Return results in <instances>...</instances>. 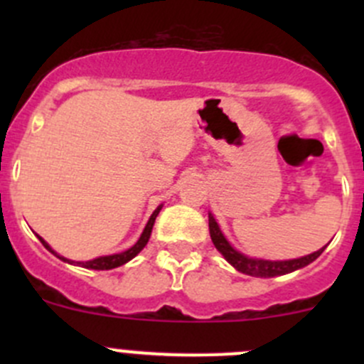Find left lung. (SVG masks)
<instances>
[{"instance_id": "1", "label": "left lung", "mask_w": 364, "mask_h": 364, "mask_svg": "<svg viewBox=\"0 0 364 364\" xmlns=\"http://www.w3.org/2000/svg\"><path fill=\"white\" fill-rule=\"evenodd\" d=\"M209 234H211L213 245L216 247V250L222 253L227 259V262L232 264L240 273L250 274V277H259V278H271V277H280V274L292 273V271L301 269V267L308 266L310 262H314L324 248L321 250L310 253V255H304L301 259H292V260H262V259H252V257L243 255L237 250H234L229 245V241L223 237L222 230H220L218 223L215 222L213 215L209 213Z\"/></svg>"}]
</instances>
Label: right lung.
Listing matches in <instances>:
<instances>
[{
    "label": "right lung",
    "mask_w": 364,
    "mask_h": 364,
    "mask_svg": "<svg viewBox=\"0 0 364 364\" xmlns=\"http://www.w3.org/2000/svg\"><path fill=\"white\" fill-rule=\"evenodd\" d=\"M160 209H161V205H159V208H156L155 211H153L151 218H149V222H148V225H146V229H144V232H142V236L139 237V241H137V243H135L134 247H132V248H128L127 252L116 253V255H105V257H98V259L87 260V262H77V264H79V266H82V267H87V269H98V271H104V269H114V267H117V266H123V264H127L128 260H132V259H134V257L137 255V253L141 252L142 248L146 247V243H148L149 236H151L153 223H155L156 216H159V213H160ZM40 241H42V243H43V247H46L47 250H50V252H53V248H50L49 245H47L46 241L42 240V237H40ZM53 253H54V255H58L56 252H53ZM58 257H60V255H58ZM60 259H61V260H67V259H65V257H60ZM67 262H68V260H67Z\"/></svg>",
    "instance_id": "add662e5"
}]
</instances>
